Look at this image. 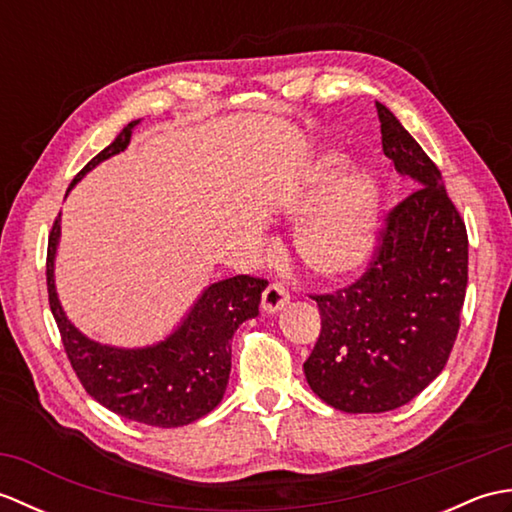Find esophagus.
Returning <instances> with one entry per match:
<instances>
[{
    "label": "esophagus",
    "mask_w": 512,
    "mask_h": 512,
    "mask_svg": "<svg viewBox=\"0 0 512 512\" xmlns=\"http://www.w3.org/2000/svg\"><path fill=\"white\" fill-rule=\"evenodd\" d=\"M290 301V292L281 284H270L262 295V310L268 314H275Z\"/></svg>",
    "instance_id": "obj_1"
}]
</instances>
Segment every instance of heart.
I'll list each match as a JSON object with an SVG mask.
<instances>
[{
    "label": "heart",
    "instance_id": "b5f03b06",
    "mask_svg": "<svg viewBox=\"0 0 512 512\" xmlns=\"http://www.w3.org/2000/svg\"><path fill=\"white\" fill-rule=\"evenodd\" d=\"M279 215L297 224L292 248L301 266L323 281L347 279L376 253L383 189L374 171L321 151L281 195Z\"/></svg>",
    "mask_w": 512,
    "mask_h": 512
}]
</instances>
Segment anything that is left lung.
Segmentation results:
<instances>
[{"label": "left lung", "mask_w": 512, "mask_h": 512, "mask_svg": "<svg viewBox=\"0 0 512 512\" xmlns=\"http://www.w3.org/2000/svg\"><path fill=\"white\" fill-rule=\"evenodd\" d=\"M383 151L416 189L387 217L372 268L334 295H317L321 334L303 372L345 413L407 405L449 361L469 281V239L438 167L383 103Z\"/></svg>", "instance_id": "obj_1"}]
</instances>
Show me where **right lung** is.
I'll list each match as a JSON object with an SVG mask.
<instances>
[{"instance_id": "obj_1", "label": "right lung", "mask_w": 512, "mask_h": 512, "mask_svg": "<svg viewBox=\"0 0 512 512\" xmlns=\"http://www.w3.org/2000/svg\"><path fill=\"white\" fill-rule=\"evenodd\" d=\"M138 123L123 127L114 143L81 169L70 189L101 162L125 151ZM59 242L61 215L48 239L50 310L59 325L65 354L85 391L118 416L162 429L184 427L220 405L231 374V339L239 325L257 317L268 281L248 275L215 281L202 290L162 341L143 347L107 345L85 336L61 306L54 284Z\"/></svg>"}]
</instances>
